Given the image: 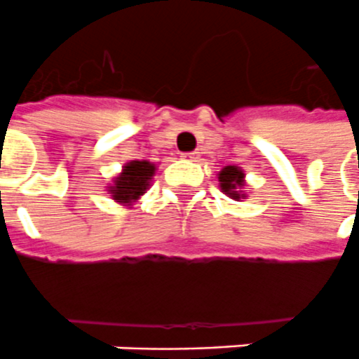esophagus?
Returning a JSON list of instances; mask_svg holds the SVG:
<instances>
[{"mask_svg":"<svg viewBox=\"0 0 359 359\" xmlns=\"http://www.w3.org/2000/svg\"><path fill=\"white\" fill-rule=\"evenodd\" d=\"M182 159H190V161H198V159H200V152L182 154Z\"/></svg>","mask_w":359,"mask_h":359,"instance_id":"esophagus-1","label":"esophagus"}]
</instances>
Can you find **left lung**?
Segmentation results:
<instances>
[{
  "label": "left lung",
  "mask_w": 359,
  "mask_h": 359,
  "mask_svg": "<svg viewBox=\"0 0 359 359\" xmlns=\"http://www.w3.org/2000/svg\"><path fill=\"white\" fill-rule=\"evenodd\" d=\"M219 187L228 198L241 201L247 198L245 172L238 165H226L219 172Z\"/></svg>",
  "instance_id": "1"
}]
</instances>
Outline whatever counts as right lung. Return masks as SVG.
<instances>
[{"instance_id": "add662e5", "label": "right lung", "mask_w": 359, "mask_h": 359, "mask_svg": "<svg viewBox=\"0 0 359 359\" xmlns=\"http://www.w3.org/2000/svg\"><path fill=\"white\" fill-rule=\"evenodd\" d=\"M154 175H156V163L148 159L127 161L118 177H114L112 184L108 187V194L121 205H133L150 188Z\"/></svg>"}]
</instances>
